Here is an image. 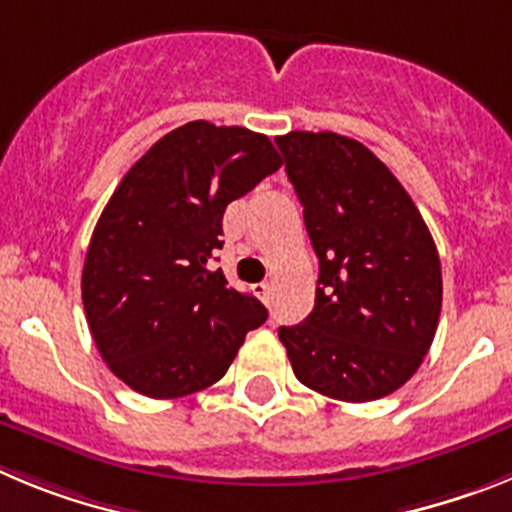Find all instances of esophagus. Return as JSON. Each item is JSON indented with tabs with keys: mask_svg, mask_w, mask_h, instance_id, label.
Listing matches in <instances>:
<instances>
[{
	"mask_svg": "<svg viewBox=\"0 0 512 512\" xmlns=\"http://www.w3.org/2000/svg\"><path fill=\"white\" fill-rule=\"evenodd\" d=\"M253 292H256V297H259L261 302H266V305H269V300H271V284L269 282L256 284V287H253Z\"/></svg>",
	"mask_w": 512,
	"mask_h": 512,
	"instance_id": "1",
	"label": "esophagus"
}]
</instances>
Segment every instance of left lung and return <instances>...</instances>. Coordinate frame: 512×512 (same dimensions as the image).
Wrapping results in <instances>:
<instances>
[{
	"instance_id": "8db88e82",
	"label": "left lung",
	"mask_w": 512,
	"mask_h": 512,
	"mask_svg": "<svg viewBox=\"0 0 512 512\" xmlns=\"http://www.w3.org/2000/svg\"><path fill=\"white\" fill-rule=\"evenodd\" d=\"M284 169L318 253L315 307L279 328L295 377L343 402L392 395L431 348L441 315V261L400 182L359 140L279 135Z\"/></svg>"
}]
</instances>
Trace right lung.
<instances>
[{"instance_id": "right-lung-1", "label": "right lung", "mask_w": 512, "mask_h": 512, "mask_svg": "<svg viewBox=\"0 0 512 512\" xmlns=\"http://www.w3.org/2000/svg\"><path fill=\"white\" fill-rule=\"evenodd\" d=\"M279 166L266 135L194 120L122 176L89 241L81 300L97 351L130 390L156 400L205 390L269 318L212 259L225 207Z\"/></svg>"}]
</instances>
